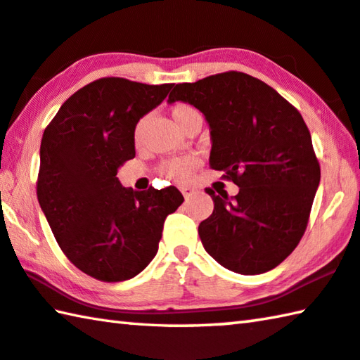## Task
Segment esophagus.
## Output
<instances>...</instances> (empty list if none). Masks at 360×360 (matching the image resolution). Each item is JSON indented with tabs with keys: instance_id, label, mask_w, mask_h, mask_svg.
<instances>
[{
	"instance_id": "1",
	"label": "esophagus",
	"mask_w": 360,
	"mask_h": 360,
	"mask_svg": "<svg viewBox=\"0 0 360 360\" xmlns=\"http://www.w3.org/2000/svg\"><path fill=\"white\" fill-rule=\"evenodd\" d=\"M181 192H182V195H184L186 198H188V197H192V195L195 193V188L193 187H188V186H184V187H181Z\"/></svg>"
}]
</instances>
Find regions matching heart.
I'll return each mask as SVG.
<instances>
[{
	"mask_svg": "<svg viewBox=\"0 0 360 360\" xmlns=\"http://www.w3.org/2000/svg\"><path fill=\"white\" fill-rule=\"evenodd\" d=\"M169 115H172L176 126H178L181 130H184V132L195 120H200L201 117L200 113L192 105H188V103H182V102L174 103L172 110H169ZM145 122L146 120L143 117V120L136 122V126L134 129V140L136 143H140L143 139ZM198 165H200L198 158H195V155H184V158L163 162L160 165V172L168 179L176 181V182H184L188 179V176L192 174L193 169Z\"/></svg>",
	"mask_w": 360,
	"mask_h": 360,
	"instance_id": "1",
	"label": "heart"
}]
</instances>
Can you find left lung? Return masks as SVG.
Returning a JSON list of instances; mask_svg holds the SVG:
<instances>
[{
    "instance_id": "1",
    "label": "left lung",
    "mask_w": 360,
    "mask_h": 360,
    "mask_svg": "<svg viewBox=\"0 0 360 360\" xmlns=\"http://www.w3.org/2000/svg\"><path fill=\"white\" fill-rule=\"evenodd\" d=\"M187 102L211 129L209 165L239 187L215 195L198 226L206 252L226 269L257 276L297 247L309 224L321 169L302 116L269 84L224 72L176 84L168 102Z\"/></svg>"
}]
</instances>
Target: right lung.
I'll return each instance as SVG.
<instances>
[{
  "mask_svg": "<svg viewBox=\"0 0 360 360\" xmlns=\"http://www.w3.org/2000/svg\"><path fill=\"white\" fill-rule=\"evenodd\" d=\"M172 86L99 78L72 94L44 130L39 205L70 263L101 282H124L145 269L167 215L184 201L173 186L134 192L116 178L135 158L136 122Z\"/></svg>",
  "mask_w": 360,
  "mask_h": 360,
  "instance_id": "obj_1",
  "label": "right lung"
}]
</instances>
